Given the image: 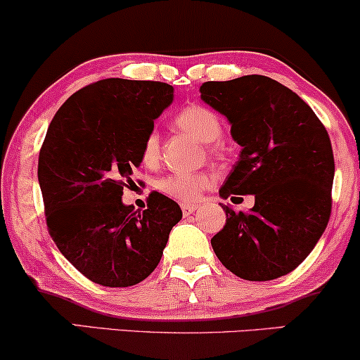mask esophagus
Listing matches in <instances>:
<instances>
[{
	"mask_svg": "<svg viewBox=\"0 0 360 360\" xmlns=\"http://www.w3.org/2000/svg\"><path fill=\"white\" fill-rule=\"evenodd\" d=\"M195 210H197V205H188V203H181V212H184V217H190Z\"/></svg>",
	"mask_w": 360,
	"mask_h": 360,
	"instance_id": "esophagus-1",
	"label": "esophagus"
}]
</instances>
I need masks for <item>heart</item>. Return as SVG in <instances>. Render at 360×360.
<instances>
[{"mask_svg": "<svg viewBox=\"0 0 360 360\" xmlns=\"http://www.w3.org/2000/svg\"><path fill=\"white\" fill-rule=\"evenodd\" d=\"M176 127L181 131L192 135L195 140L202 143H214L221 136L224 127L221 120L214 110L207 108L202 105H192L188 108L181 110L175 118ZM210 153H217V146L210 145ZM160 160V136L157 130H150L146 133L143 145H141V162L146 167L157 165ZM212 187V176L207 173H172V175L163 176L157 184V188L167 197L175 198V200L193 203L202 197Z\"/></svg>", "mask_w": 360, "mask_h": 360, "instance_id": "1", "label": "heart"}]
</instances>
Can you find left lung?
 Wrapping results in <instances>:
<instances>
[{
	"mask_svg": "<svg viewBox=\"0 0 360 360\" xmlns=\"http://www.w3.org/2000/svg\"><path fill=\"white\" fill-rule=\"evenodd\" d=\"M200 93L227 117L242 146L220 197H255L250 212L220 203L227 224L212 247L237 277L274 281L307 259L329 224L335 170L329 133L297 93L269 77L205 82Z\"/></svg>",
	"mask_w": 360,
	"mask_h": 360,
	"instance_id": "left-lung-1",
	"label": "left lung"
}]
</instances>
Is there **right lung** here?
I'll list each match as a JSON object with an SVG mask.
<instances>
[{
  "mask_svg": "<svg viewBox=\"0 0 360 360\" xmlns=\"http://www.w3.org/2000/svg\"><path fill=\"white\" fill-rule=\"evenodd\" d=\"M172 101L167 83L106 78L73 93L48 127L38 158L48 232L100 285L145 281L181 219L179 203L158 192L143 212L122 202L146 133Z\"/></svg>",
  "mask_w": 360,
  "mask_h": 360,
  "instance_id": "right-lung-1",
  "label": "right lung"
}]
</instances>
